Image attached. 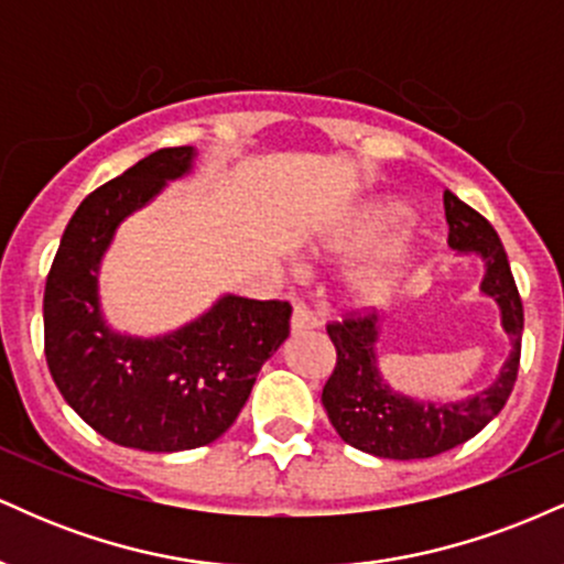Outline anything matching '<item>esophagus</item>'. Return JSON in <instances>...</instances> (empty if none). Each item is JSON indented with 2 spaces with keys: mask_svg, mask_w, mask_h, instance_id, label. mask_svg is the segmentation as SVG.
I'll list each match as a JSON object with an SVG mask.
<instances>
[{
  "mask_svg": "<svg viewBox=\"0 0 564 564\" xmlns=\"http://www.w3.org/2000/svg\"><path fill=\"white\" fill-rule=\"evenodd\" d=\"M318 328V318L313 315V310L307 307L304 302H294V315H291V332L294 334H304Z\"/></svg>",
  "mask_w": 564,
  "mask_h": 564,
  "instance_id": "obj_1",
  "label": "esophagus"
}]
</instances>
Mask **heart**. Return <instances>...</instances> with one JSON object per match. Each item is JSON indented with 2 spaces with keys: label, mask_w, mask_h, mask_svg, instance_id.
Returning a JSON list of instances; mask_svg holds the SVG:
<instances>
[{
  "label": "heart",
  "mask_w": 564,
  "mask_h": 564,
  "mask_svg": "<svg viewBox=\"0 0 564 564\" xmlns=\"http://www.w3.org/2000/svg\"><path fill=\"white\" fill-rule=\"evenodd\" d=\"M413 225V212L411 206L403 200L394 198H379L364 206L345 230L336 236L332 249L341 257H352V260H364V257L381 254V251H390L403 241V236L411 230ZM408 264L405 251H394L390 262L381 264V268L371 270V273L358 278L352 283V296L358 304H379L392 294V289L398 286L400 275H403Z\"/></svg>",
  "instance_id": "obj_1"
}]
</instances>
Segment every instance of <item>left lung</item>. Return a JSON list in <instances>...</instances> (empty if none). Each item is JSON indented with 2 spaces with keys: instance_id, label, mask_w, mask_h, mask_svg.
Instances as JSON below:
<instances>
[{
  "instance_id": "obj_1",
  "label": "left lung",
  "mask_w": 564,
  "mask_h": 564,
  "mask_svg": "<svg viewBox=\"0 0 564 564\" xmlns=\"http://www.w3.org/2000/svg\"><path fill=\"white\" fill-rule=\"evenodd\" d=\"M445 219L448 246L458 254H477L485 262L480 291L501 310V326L511 341L509 358L498 377L469 398L419 400L394 392L381 373L377 341L381 334L377 313L347 315V321L328 323V339L336 347V366L323 387V408L336 435L352 448L379 458L411 462L430 458L475 437L485 424L507 405L511 387L520 371L522 345V300L511 275L501 238L482 215H477L462 198L445 191Z\"/></svg>"
}]
</instances>
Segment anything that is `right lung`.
Here are the masks:
<instances>
[{
    "mask_svg": "<svg viewBox=\"0 0 564 564\" xmlns=\"http://www.w3.org/2000/svg\"><path fill=\"white\" fill-rule=\"evenodd\" d=\"M196 148H161L82 200L44 286V355L63 400L97 435L153 453L230 430L264 360L286 341L291 304L225 294L177 332L142 339L102 318L97 275L116 228L191 172Z\"/></svg>",
    "mask_w": 564,
    "mask_h": 564,
    "instance_id": "right-lung-1",
    "label": "right lung"
}]
</instances>
